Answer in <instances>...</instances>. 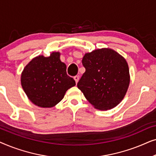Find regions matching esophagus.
<instances>
[{"instance_id":"34e87169","label":"esophagus","mask_w":156,"mask_h":156,"mask_svg":"<svg viewBox=\"0 0 156 156\" xmlns=\"http://www.w3.org/2000/svg\"><path fill=\"white\" fill-rule=\"evenodd\" d=\"M74 80H75V82H76V84H77L78 81H79V80H80V77H79V76H75L74 77Z\"/></svg>"}]
</instances>
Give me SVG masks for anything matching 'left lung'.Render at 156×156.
<instances>
[{
	"mask_svg": "<svg viewBox=\"0 0 156 156\" xmlns=\"http://www.w3.org/2000/svg\"><path fill=\"white\" fill-rule=\"evenodd\" d=\"M86 71L77 84L94 108L108 110L122 101L129 88L130 74L126 59L112 49H97L82 59Z\"/></svg>",
	"mask_w": 156,
	"mask_h": 156,
	"instance_id": "obj_1",
	"label": "left lung"
}]
</instances>
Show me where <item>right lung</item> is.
I'll return each mask as SVG.
<instances>
[{
  "mask_svg": "<svg viewBox=\"0 0 156 156\" xmlns=\"http://www.w3.org/2000/svg\"><path fill=\"white\" fill-rule=\"evenodd\" d=\"M66 69L58 52H52L48 57L39 55L32 59L21 74V85L30 101L42 108L58 104L66 91L76 85Z\"/></svg>",
  "mask_w": 156,
  "mask_h": 156,
  "instance_id": "obj_1",
  "label": "right lung"
}]
</instances>
